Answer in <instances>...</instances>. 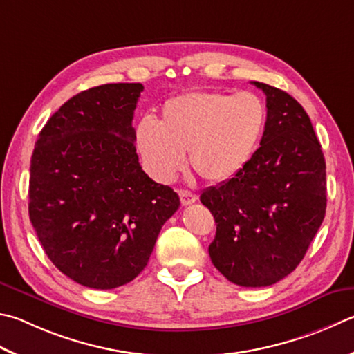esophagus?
<instances>
[{
	"instance_id": "34e87169",
	"label": "esophagus",
	"mask_w": 354,
	"mask_h": 354,
	"mask_svg": "<svg viewBox=\"0 0 354 354\" xmlns=\"http://www.w3.org/2000/svg\"><path fill=\"white\" fill-rule=\"evenodd\" d=\"M179 198H181L183 205H189V204L196 201V195L192 194V192H189V190H179Z\"/></svg>"
}]
</instances>
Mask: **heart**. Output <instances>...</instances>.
<instances>
[{
  "label": "heart",
  "instance_id": "1",
  "mask_svg": "<svg viewBox=\"0 0 354 354\" xmlns=\"http://www.w3.org/2000/svg\"><path fill=\"white\" fill-rule=\"evenodd\" d=\"M266 106L250 91H187L167 99L156 124L138 125L136 144L147 171L170 183L184 167V151L207 183H224L244 169L259 145Z\"/></svg>",
  "mask_w": 354,
  "mask_h": 354
}]
</instances>
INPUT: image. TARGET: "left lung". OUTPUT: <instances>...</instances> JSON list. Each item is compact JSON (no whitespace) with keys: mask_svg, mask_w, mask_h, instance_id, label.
<instances>
[{"mask_svg":"<svg viewBox=\"0 0 354 354\" xmlns=\"http://www.w3.org/2000/svg\"><path fill=\"white\" fill-rule=\"evenodd\" d=\"M266 95L260 147L229 181L199 199L216 223L209 246L214 266L235 285L277 283L304 260L326 209V167L306 111L279 88L254 82Z\"/></svg>","mask_w":354,"mask_h":354,"instance_id":"1","label":"left lung"}]
</instances>
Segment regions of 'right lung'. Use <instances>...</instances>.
Wrapping results in <instances>:
<instances>
[{"label": "right lung", "mask_w": 354, "mask_h": 354, "mask_svg": "<svg viewBox=\"0 0 354 354\" xmlns=\"http://www.w3.org/2000/svg\"><path fill=\"white\" fill-rule=\"evenodd\" d=\"M140 83H108L71 97L38 134L29 218L55 268L83 286L113 289L147 266L179 207L142 170L131 125Z\"/></svg>", "instance_id": "add662e5"}]
</instances>
